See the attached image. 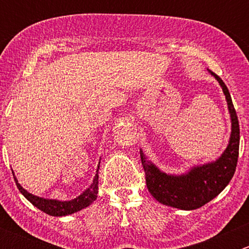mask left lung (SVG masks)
I'll return each mask as SVG.
<instances>
[{
	"mask_svg": "<svg viewBox=\"0 0 249 249\" xmlns=\"http://www.w3.org/2000/svg\"><path fill=\"white\" fill-rule=\"evenodd\" d=\"M219 82L228 102L231 117V135L229 144L222 157L210 164L195 166L182 176H171L161 172L155 165L145 159L141 150V161L145 173V183L150 194L162 205L179 210H196L214 199L229 184L238 159L240 147V125L233 108L232 100L227 85L219 76L210 71Z\"/></svg>",
	"mask_w": 249,
	"mask_h": 249,
	"instance_id": "left-lung-1",
	"label": "left lung"
}]
</instances>
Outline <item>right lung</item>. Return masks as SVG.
Returning <instances> with one entry per match:
<instances>
[{
    "mask_svg": "<svg viewBox=\"0 0 249 249\" xmlns=\"http://www.w3.org/2000/svg\"><path fill=\"white\" fill-rule=\"evenodd\" d=\"M99 167H97L96 175H95V178L94 180H92L91 185H90L85 192H83V194H80L79 196L76 197V199L70 200V201H59V200L43 199V197H38L36 196V195H32L30 194L29 192H26V190L18 183L16 177H14V179H16L18 189L20 190V193H21L32 205L36 206L38 210L43 211L47 214L54 215V217H62V215L72 214V213L78 212V211L83 210V208L91 205V203L96 200L97 192H99Z\"/></svg>",
    "mask_w": 249,
    "mask_h": 249,
    "instance_id": "1",
    "label": "right lung"
}]
</instances>
